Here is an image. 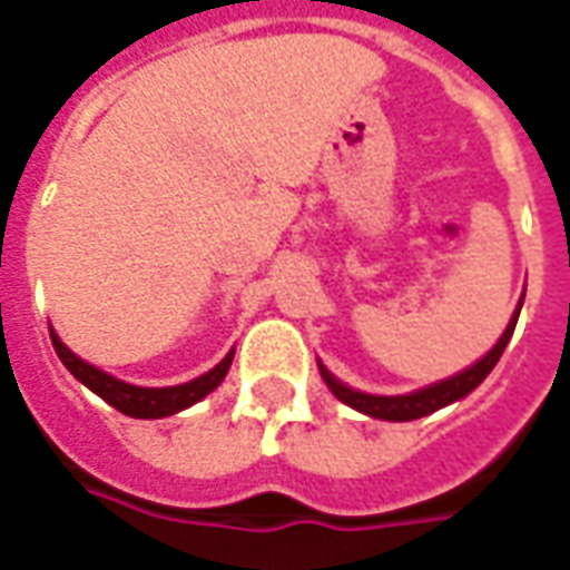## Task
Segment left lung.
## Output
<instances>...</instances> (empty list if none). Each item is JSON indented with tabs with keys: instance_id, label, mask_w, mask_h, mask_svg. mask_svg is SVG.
I'll list each match as a JSON object with an SVG mask.
<instances>
[{
	"instance_id": "obj_1",
	"label": "left lung",
	"mask_w": 570,
	"mask_h": 570,
	"mask_svg": "<svg viewBox=\"0 0 570 570\" xmlns=\"http://www.w3.org/2000/svg\"><path fill=\"white\" fill-rule=\"evenodd\" d=\"M515 321H519V308H515L513 321L510 326L503 330V335L498 338V345L491 347L485 357L473 363L470 370H464L461 375H454V379H445L440 384H430L424 391H415V394H406V396H372V394H360V391H351L345 387L342 382H335L330 372L321 366V375L323 382L330 384V391H333L342 403H347L351 409H357V412H366L372 419H384V421H415V419H424L430 412H436V409L449 406L454 400H461L466 396L473 387L482 384V379L494 370V363L501 360L503 347L510 342V335L515 330Z\"/></svg>"
}]
</instances>
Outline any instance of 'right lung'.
Wrapping results in <instances>:
<instances>
[{
	"label": "right lung",
	"mask_w": 570,
	"mask_h": 570,
	"mask_svg": "<svg viewBox=\"0 0 570 570\" xmlns=\"http://www.w3.org/2000/svg\"><path fill=\"white\" fill-rule=\"evenodd\" d=\"M51 345H55L60 363H63L85 387H91L94 394L104 396L109 406L118 409L121 415H130V419H167V415H174V412H183V409L195 406L198 400H204L210 391H216V387L223 384L225 372H228L232 357H235V351H228L223 357V363H216L210 372H204L200 379H195V382L188 384H176V387H137V384L118 382L112 375H106L104 370H97L91 363H85V360L76 357V354L57 338L55 330H51Z\"/></svg>",
	"instance_id": "1"
}]
</instances>
